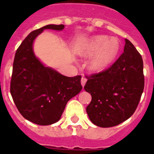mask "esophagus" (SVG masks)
I'll list each match as a JSON object with an SVG mask.
<instances>
[{
  "label": "esophagus",
  "instance_id": "obj_1",
  "mask_svg": "<svg viewBox=\"0 0 154 154\" xmlns=\"http://www.w3.org/2000/svg\"><path fill=\"white\" fill-rule=\"evenodd\" d=\"M86 81H87V79L85 78V77H82V78L81 84H82V86H83V87H84V85H85V83H86Z\"/></svg>",
  "mask_w": 154,
  "mask_h": 154
}]
</instances>
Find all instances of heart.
Returning a JSON list of instances; mask_svg holds the SVG:
<instances>
[{
	"instance_id": "obj_1",
	"label": "heart",
	"mask_w": 154,
	"mask_h": 154,
	"mask_svg": "<svg viewBox=\"0 0 154 154\" xmlns=\"http://www.w3.org/2000/svg\"><path fill=\"white\" fill-rule=\"evenodd\" d=\"M120 50V44L116 38L106 35H96L89 38L82 46L80 54L91 57L87 68L93 73H101L113 63Z\"/></svg>"
}]
</instances>
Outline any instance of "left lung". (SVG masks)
Segmentation results:
<instances>
[{
  "mask_svg": "<svg viewBox=\"0 0 154 154\" xmlns=\"http://www.w3.org/2000/svg\"><path fill=\"white\" fill-rule=\"evenodd\" d=\"M143 88L142 57L125 39L123 53L115 63L105 72L89 77L84 86L92 96L86 107L89 119L99 127L120 124L135 112Z\"/></svg>",
  "mask_w": 154,
  "mask_h": 154,
  "instance_id": "left-lung-1",
  "label": "left lung"
}]
</instances>
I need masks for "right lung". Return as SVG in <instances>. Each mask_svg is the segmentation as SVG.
I'll list each match as a JSON object with an SVG mask.
<instances>
[{
    "label": "right lung",
    "mask_w": 154,
    "mask_h": 154,
    "mask_svg": "<svg viewBox=\"0 0 154 154\" xmlns=\"http://www.w3.org/2000/svg\"><path fill=\"white\" fill-rule=\"evenodd\" d=\"M64 24H48L32 31L15 53L11 94L20 113L35 124L58 122L65 106L82 89L81 75L67 77L46 66L35 55V40L44 30L62 31Z\"/></svg>",
    "instance_id": "add662e5"
}]
</instances>
